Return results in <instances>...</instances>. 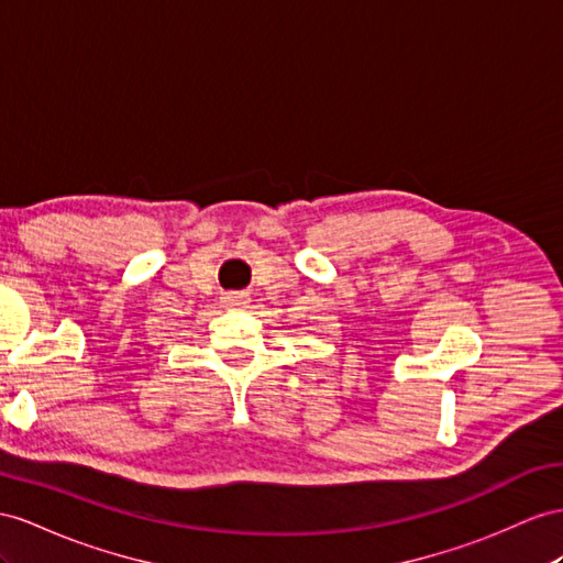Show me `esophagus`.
<instances>
[{"instance_id": "obj_1", "label": "esophagus", "mask_w": 563, "mask_h": 563, "mask_svg": "<svg viewBox=\"0 0 563 563\" xmlns=\"http://www.w3.org/2000/svg\"><path fill=\"white\" fill-rule=\"evenodd\" d=\"M223 305L225 307H244L250 301L247 292H223Z\"/></svg>"}]
</instances>
